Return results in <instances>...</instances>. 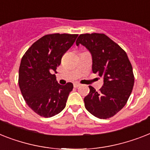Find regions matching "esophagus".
Here are the masks:
<instances>
[{"instance_id":"obj_1","label":"esophagus","mask_w":150,"mask_h":150,"mask_svg":"<svg viewBox=\"0 0 150 150\" xmlns=\"http://www.w3.org/2000/svg\"><path fill=\"white\" fill-rule=\"evenodd\" d=\"M80 86H81V84L80 83H78V82H75V83H74V87L75 88H78V87H79Z\"/></svg>"}]
</instances>
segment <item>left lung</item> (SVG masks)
<instances>
[{"instance_id":"obj_1","label":"left lung","mask_w":150,"mask_h":150,"mask_svg":"<svg viewBox=\"0 0 150 150\" xmlns=\"http://www.w3.org/2000/svg\"><path fill=\"white\" fill-rule=\"evenodd\" d=\"M86 46L92 56V71L104 83L97 92L92 86L84 98L86 109L99 119L112 117L127 103L134 86V75L126 52L107 35L81 34L76 45Z\"/></svg>"}]
</instances>
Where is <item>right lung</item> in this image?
Listing matches in <instances>:
<instances>
[{
    "label": "right lung",
    "mask_w": 150,
    "mask_h": 150,
    "mask_svg": "<svg viewBox=\"0 0 150 150\" xmlns=\"http://www.w3.org/2000/svg\"><path fill=\"white\" fill-rule=\"evenodd\" d=\"M77 37L71 34L46 35L35 41L21 58L19 88L27 105L42 117H52L66 105L73 84H58L54 72Z\"/></svg>",
    "instance_id": "1"
}]
</instances>
